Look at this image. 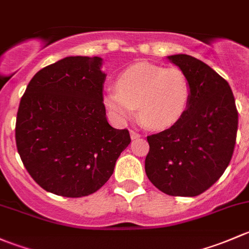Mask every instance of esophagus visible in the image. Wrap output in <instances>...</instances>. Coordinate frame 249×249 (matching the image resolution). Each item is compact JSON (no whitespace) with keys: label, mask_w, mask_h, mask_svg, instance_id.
<instances>
[{"label":"esophagus","mask_w":249,"mask_h":249,"mask_svg":"<svg viewBox=\"0 0 249 249\" xmlns=\"http://www.w3.org/2000/svg\"><path fill=\"white\" fill-rule=\"evenodd\" d=\"M130 138H132V139H139L140 138V133H138V132H135V130H130Z\"/></svg>","instance_id":"esophagus-1"}]
</instances>
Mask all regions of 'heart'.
Instances as JSON below:
<instances>
[{
    "instance_id": "1",
    "label": "heart",
    "mask_w": 249,
    "mask_h": 249,
    "mask_svg": "<svg viewBox=\"0 0 249 249\" xmlns=\"http://www.w3.org/2000/svg\"><path fill=\"white\" fill-rule=\"evenodd\" d=\"M192 99V83L180 68L137 63L122 71L116 89H107L104 103L120 122L139 109L140 121L152 129H165L181 120Z\"/></svg>"
}]
</instances>
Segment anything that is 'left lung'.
I'll return each instance as SVG.
<instances>
[{"mask_svg": "<svg viewBox=\"0 0 249 249\" xmlns=\"http://www.w3.org/2000/svg\"><path fill=\"white\" fill-rule=\"evenodd\" d=\"M169 60L188 75L192 99L178 122L148 135V180L173 196H196L219 180L231 160L239 112L225 79L193 56Z\"/></svg>", "mask_w": 249, "mask_h": 249, "instance_id": "8db88e82", "label": "left lung"}]
</instances>
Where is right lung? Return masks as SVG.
<instances>
[{"label":"right lung","mask_w":249,"mask_h":249,"mask_svg":"<svg viewBox=\"0 0 249 249\" xmlns=\"http://www.w3.org/2000/svg\"><path fill=\"white\" fill-rule=\"evenodd\" d=\"M101 57L71 56L40 69L20 101L15 142L43 189L67 198L98 191L129 145L128 129L107 124Z\"/></svg>","instance_id":"add662e5"}]
</instances>
